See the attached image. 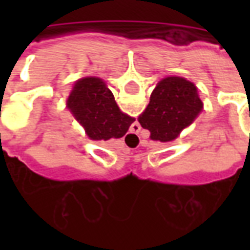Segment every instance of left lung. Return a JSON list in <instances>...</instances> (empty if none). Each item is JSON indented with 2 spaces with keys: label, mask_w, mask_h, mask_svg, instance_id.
<instances>
[{
  "label": "left lung",
  "mask_w": 250,
  "mask_h": 250,
  "mask_svg": "<svg viewBox=\"0 0 250 250\" xmlns=\"http://www.w3.org/2000/svg\"><path fill=\"white\" fill-rule=\"evenodd\" d=\"M202 108L204 104L193 83L185 77L168 76L158 83L138 122L150 131L152 141L166 143L177 139Z\"/></svg>",
  "instance_id": "left-lung-1"
}]
</instances>
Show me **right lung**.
<instances>
[{
	"mask_svg": "<svg viewBox=\"0 0 250 250\" xmlns=\"http://www.w3.org/2000/svg\"><path fill=\"white\" fill-rule=\"evenodd\" d=\"M68 107L92 141L122 138L135 120L120 111L112 92L99 77L77 80L69 93Z\"/></svg>",
	"mask_w": 250,
	"mask_h": 250,
	"instance_id": "add662e5",
	"label": "right lung"
}]
</instances>
